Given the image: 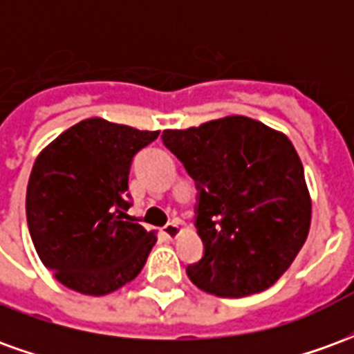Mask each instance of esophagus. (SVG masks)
Here are the masks:
<instances>
[{"label":"esophagus","mask_w":354,"mask_h":354,"mask_svg":"<svg viewBox=\"0 0 354 354\" xmlns=\"http://www.w3.org/2000/svg\"><path fill=\"white\" fill-rule=\"evenodd\" d=\"M178 233H180V223L178 222H170L162 227V235H165L167 239H170V241H172V239H176Z\"/></svg>","instance_id":"34e87169"}]
</instances>
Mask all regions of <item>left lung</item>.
<instances>
[{
	"label": "left lung",
	"mask_w": 354,
	"mask_h": 354,
	"mask_svg": "<svg viewBox=\"0 0 354 354\" xmlns=\"http://www.w3.org/2000/svg\"><path fill=\"white\" fill-rule=\"evenodd\" d=\"M161 138L197 187L195 227L205 252L185 267L193 284L222 297L273 286L311 223L304 165L292 142L245 115L165 131Z\"/></svg>",
	"instance_id": "8db88e82"
}]
</instances>
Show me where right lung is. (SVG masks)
Masks as SVG:
<instances>
[{
  "label": "right lung",
  "mask_w": 354,
  "mask_h": 354,
  "mask_svg": "<svg viewBox=\"0 0 354 354\" xmlns=\"http://www.w3.org/2000/svg\"><path fill=\"white\" fill-rule=\"evenodd\" d=\"M157 136L93 117L62 132L35 159L28 230L43 266L64 286L104 296L142 271L157 239L129 218L127 189L134 155Z\"/></svg>",
  "instance_id": "1"
}]
</instances>
